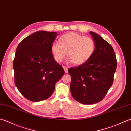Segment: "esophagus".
Wrapping results in <instances>:
<instances>
[{
    "instance_id": "1",
    "label": "esophagus",
    "mask_w": 131,
    "mask_h": 131,
    "mask_svg": "<svg viewBox=\"0 0 131 131\" xmlns=\"http://www.w3.org/2000/svg\"><path fill=\"white\" fill-rule=\"evenodd\" d=\"M63 69H64V70H65V72L66 73H68V68L66 67V66H63Z\"/></svg>"
}]
</instances>
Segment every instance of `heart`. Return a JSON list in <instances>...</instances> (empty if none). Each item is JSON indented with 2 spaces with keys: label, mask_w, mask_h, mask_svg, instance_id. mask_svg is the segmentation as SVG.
Masks as SVG:
<instances>
[{
  "label": "heart",
  "mask_w": 131,
  "mask_h": 131,
  "mask_svg": "<svg viewBox=\"0 0 131 131\" xmlns=\"http://www.w3.org/2000/svg\"><path fill=\"white\" fill-rule=\"evenodd\" d=\"M60 43L54 42L50 51L54 60L61 62L66 56L69 62L80 65L86 62L93 56L95 48L93 38L75 32H69L60 37Z\"/></svg>",
  "instance_id": "1"
}]
</instances>
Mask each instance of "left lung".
Returning a JSON list of instances; mask_svg holds the SVG:
<instances>
[{
  "mask_svg": "<svg viewBox=\"0 0 131 131\" xmlns=\"http://www.w3.org/2000/svg\"><path fill=\"white\" fill-rule=\"evenodd\" d=\"M90 33L95 45L93 56L82 65L68 70L71 95L84 104L96 103L103 99L113 83L117 66L112 46L96 33Z\"/></svg>",
  "mask_w": 131,
  "mask_h": 131,
  "instance_id": "left-lung-1",
  "label": "left lung"
}]
</instances>
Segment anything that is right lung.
I'll return each instance as SVG.
<instances>
[{"mask_svg":"<svg viewBox=\"0 0 131 131\" xmlns=\"http://www.w3.org/2000/svg\"><path fill=\"white\" fill-rule=\"evenodd\" d=\"M57 35V32L40 30L25 37L17 46L13 63L15 83L30 101L49 98L56 82L65 73L50 51Z\"/></svg>","mask_w":131,"mask_h":131,"instance_id":"right-lung-1","label":"right lung"}]
</instances>
